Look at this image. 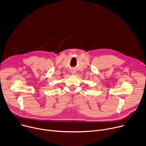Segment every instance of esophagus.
<instances>
[{
  "instance_id": "1",
  "label": "esophagus",
  "mask_w": 146,
  "mask_h": 146,
  "mask_svg": "<svg viewBox=\"0 0 146 146\" xmlns=\"http://www.w3.org/2000/svg\"><path fill=\"white\" fill-rule=\"evenodd\" d=\"M71 73L73 74V75H74L76 74V71L74 70H71Z\"/></svg>"
}]
</instances>
